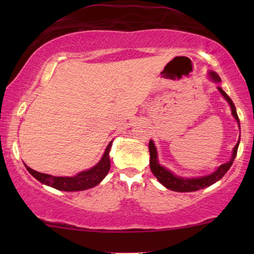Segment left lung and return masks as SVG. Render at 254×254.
Listing matches in <instances>:
<instances>
[{
	"mask_svg": "<svg viewBox=\"0 0 254 254\" xmlns=\"http://www.w3.org/2000/svg\"><path fill=\"white\" fill-rule=\"evenodd\" d=\"M209 77L216 83L221 82L220 76H218L215 71H209ZM217 89H218V91L222 93V96L227 99V102L229 103V105H230V107H231L232 116H234L235 119L237 120L238 126H239V118L237 116V112H236L235 104L232 103L230 97H229L227 93L222 90L221 86H217ZM239 128H241V126H239ZM238 145H239V140L237 142V144L235 145L230 161L218 166L216 171L211 173V175L200 177V178H182V177L173 175L170 170L165 169L164 166H162L161 164H159L158 159H157V150H156L154 142L150 140V142H149V152H150L151 172L154 173V176L157 178L158 182L161 183L163 186H165L166 189H169L171 190H175V192H194V190H199L201 189H204V187L213 185V184L218 182V180H220L222 177L227 173V171L230 169V166L232 165V163H234V161H235L236 155H237Z\"/></svg>",
	"mask_w": 254,
	"mask_h": 254,
	"instance_id": "left-lung-1",
	"label": "left lung"
}]
</instances>
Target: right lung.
I'll return each instance as SVG.
<instances>
[{"label":"right lung","mask_w":254,"mask_h":254,"mask_svg":"<svg viewBox=\"0 0 254 254\" xmlns=\"http://www.w3.org/2000/svg\"><path fill=\"white\" fill-rule=\"evenodd\" d=\"M112 142L111 141L107 145L105 152H104L103 157L93 168L82 171L77 173L74 177H54L46 173H40L34 171L33 169L26 166L27 171L32 175L37 180L45 185L53 187V189L65 190V192H75V190H84L91 187H95L105 178L107 173L110 171V150L112 147Z\"/></svg>","instance_id":"right-lung-1"}]
</instances>
